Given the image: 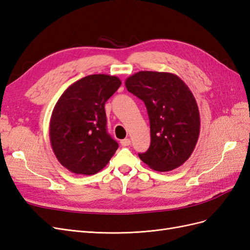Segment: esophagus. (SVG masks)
Returning <instances> with one entry per match:
<instances>
[{
  "mask_svg": "<svg viewBox=\"0 0 250 250\" xmlns=\"http://www.w3.org/2000/svg\"><path fill=\"white\" fill-rule=\"evenodd\" d=\"M130 144H131V141H130L129 139H124V140L121 141V145H122L123 147H127V146H129Z\"/></svg>",
  "mask_w": 250,
  "mask_h": 250,
  "instance_id": "1",
  "label": "esophagus"
}]
</instances>
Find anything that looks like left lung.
I'll list each match as a JSON object with an SVG mask.
<instances>
[{"mask_svg": "<svg viewBox=\"0 0 250 250\" xmlns=\"http://www.w3.org/2000/svg\"><path fill=\"white\" fill-rule=\"evenodd\" d=\"M129 93L145 103L150 121V147L139 153L151 169L168 172L180 167L197 144L200 116L195 98L175 74L141 71L125 81Z\"/></svg>", "mask_w": 250, "mask_h": 250, "instance_id": "obj_1", "label": "left lung"}]
</instances>
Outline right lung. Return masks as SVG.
Here are the masks:
<instances>
[{
    "label": "right lung",
    "instance_id": "right-lung-1",
    "mask_svg": "<svg viewBox=\"0 0 250 250\" xmlns=\"http://www.w3.org/2000/svg\"><path fill=\"white\" fill-rule=\"evenodd\" d=\"M121 80L105 74L89 75L60 96L50 120V142L58 162L75 174L102 170L119 145L107 132L104 105Z\"/></svg>",
    "mask_w": 250,
    "mask_h": 250
}]
</instances>
